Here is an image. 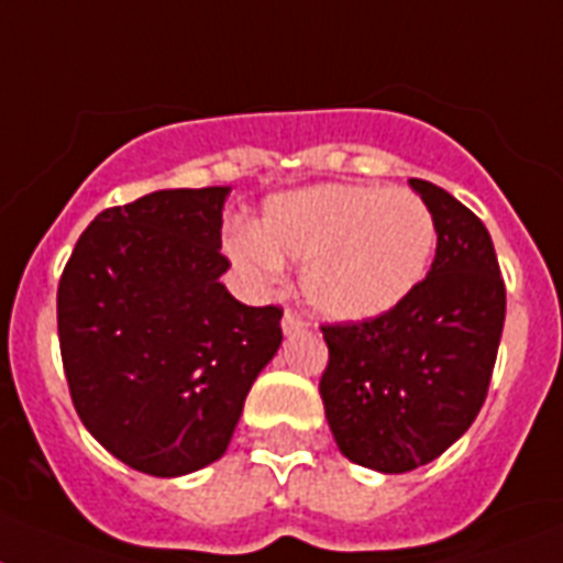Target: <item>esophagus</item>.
<instances>
[{
	"label": "esophagus",
	"instance_id": "obj_1",
	"mask_svg": "<svg viewBox=\"0 0 563 563\" xmlns=\"http://www.w3.org/2000/svg\"><path fill=\"white\" fill-rule=\"evenodd\" d=\"M308 328V324L301 322L299 316L292 313V310H285V316H282V331H285V336H292V333H301Z\"/></svg>",
	"mask_w": 563,
	"mask_h": 563
}]
</instances>
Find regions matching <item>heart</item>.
Returning a JSON list of instances; mask_svg holds the SVG:
<instances>
[{
  "label": "heart",
  "instance_id": "heart-1",
  "mask_svg": "<svg viewBox=\"0 0 563 563\" xmlns=\"http://www.w3.org/2000/svg\"><path fill=\"white\" fill-rule=\"evenodd\" d=\"M438 224L406 189L316 184L267 198L255 227L224 241L232 267L253 287L273 285L301 262V296L339 324L376 322L422 285Z\"/></svg>",
  "mask_w": 563,
  "mask_h": 563
}]
</instances>
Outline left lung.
Wrapping results in <instances>:
<instances>
[{
  "label": "left lung",
  "instance_id": "8db88e82",
  "mask_svg": "<svg viewBox=\"0 0 563 563\" xmlns=\"http://www.w3.org/2000/svg\"><path fill=\"white\" fill-rule=\"evenodd\" d=\"M438 224V253L408 301L365 324H328L319 383L339 452L383 475L420 468L475 422L498 356L506 287L489 230L429 180L411 178Z\"/></svg>",
  "mask_w": 563,
  "mask_h": 563
}]
</instances>
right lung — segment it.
<instances>
[{
	"mask_svg": "<svg viewBox=\"0 0 563 563\" xmlns=\"http://www.w3.org/2000/svg\"><path fill=\"white\" fill-rule=\"evenodd\" d=\"M232 187L157 189L103 209L57 290L65 379L88 434L125 466L180 477L224 457L282 310L224 285Z\"/></svg>",
	"mask_w": 563,
	"mask_h": 563,
	"instance_id": "obj_1",
	"label": "right lung"
}]
</instances>
